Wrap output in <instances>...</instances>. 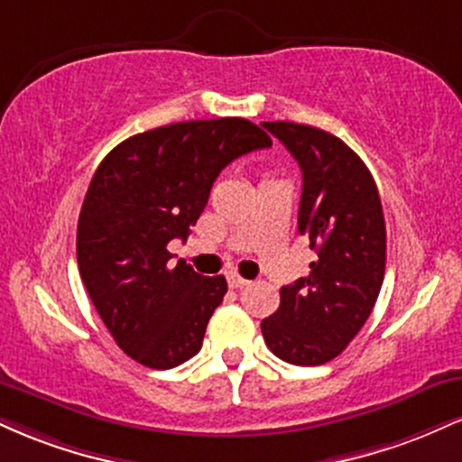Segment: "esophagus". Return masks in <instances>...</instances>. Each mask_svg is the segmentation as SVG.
I'll use <instances>...</instances> for the list:
<instances>
[{"label":"esophagus","mask_w":462,"mask_h":462,"mask_svg":"<svg viewBox=\"0 0 462 462\" xmlns=\"http://www.w3.org/2000/svg\"><path fill=\"white\" fill-rule=\"evenodd\" d=\"M227 284H230V289H243V286L249 284V280L241 278L238 273H227Z\"/></svg>","instance_id":"esophagus-1"}]
</instances>
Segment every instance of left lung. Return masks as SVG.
<instances>
[{
  "label": "left lung",
  "mask_w": 462,
  "mask_h": 462,
  "mask_svg": "<svg viewBox=\"0 0 462 462\" xmlns=\"http://www.w3.org/2000/svg\"><path fill=\"white\" fill-rule=\"evenodd\" d=\"M301 169L298 227L317 261L280 289V309L263 319L278 358L315 367L337 358L369 319L384 280L386 227L367 164L330 132L264 121Z\"/></svg>",
  "instance_id": "8db88e82"
}]
</instances>
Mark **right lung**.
Returning <instances> with one entry per match:
<instances>
[{"instance_id": "obj_1", "label": "right lung", "mask_w": 462, "mask_h": 462, "mask_svg": "<svg viewBox=\"0 0 462 462\" xmlns=\"http://www.w3.org/2000/svg\"><path fill=\"white\" fill-rule=\"evenodd\" d=\"M264 147L267 132L224 116L141 132L99 162L79 210L78 267L95 310L136 363L171 369L201 349L227 282L173 264L167 243L189 236L221 169Z\"/></svg>"}]
</instances>
